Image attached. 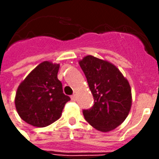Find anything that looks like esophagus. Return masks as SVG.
<instances>
[{"label": "esophagus", "mask_w": 159, "mask_h": 159, "mask_svg": "<svg viewBox=\"0 0 159 159\" xmlns=\"http://www.w3.org/2000/svg\"><path fill=\"white\" fill-rule=\"evenodd\" d=\"M70 99H71V100H74V101H75V100H76V94H72V95L70 96Z\"/></svg>", "instance_id": "34e87169"}]
</instances>
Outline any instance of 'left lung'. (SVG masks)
Segmentation results:
<instances>
[{"instance_id":"obj_1","label":"left lung","mask_w":159,"mask_h":159,"mask_svg":"<svg viewBox=\"0 0 159 159\" xmlns=\"http://www.w3.org/2000/svg\"><path fill=\"white\" fill-rule=\"evenodd\" d=\"M94 99L92 108L83 110L88 123L101 132L116 129L126 119L132 106L129 81L107 60L87 55L79 60Z\"/></svg>"}]
</instances>
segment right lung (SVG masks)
<instances>
[{"label":"right lung","instance_id":"add662e5","mask_svg":"<svg viewBox=\"0 0 159 159\" xmlns=\"http://www.w3.org/2000/svg\"><path fill=\"white\" fill-rule=\"evenodd\" d=\"M59 64L43 61L32 70L19 84L15 107L19 117L30 125L42 128L50 125L62 115L70 99L63 93L58 79Z\"/></svg>","mask_w":159,"mask_h":159}]
</instances>
